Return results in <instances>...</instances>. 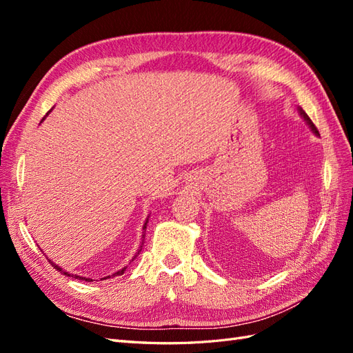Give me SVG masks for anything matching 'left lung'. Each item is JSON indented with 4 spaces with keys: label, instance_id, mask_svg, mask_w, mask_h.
Here are the masks:
<instances>
[{
    "label": "left lung",
    "instance_id": "1",
    "mask_svg": "<svg viewBox=\"0 0 353 353\" xmlns=\"http://www.w3.org/2000/svg\"><path fill=\"white\" fill-rule=\"evenodd\" d=\"M299 112H301V116L303 117V119H305V122L309 125V128H311V130H312V132L315 134V135H319V132H318V130H316V126L314 125V122L311 121V119H309V116L301 109V108H299Z\"/></svg>",
    "mask_w": 353,
    "mask_h": 353
}]
</instances>
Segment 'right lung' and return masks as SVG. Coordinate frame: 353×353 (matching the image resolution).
Returning <instances> with one entry per match:
<instances>
[{"mask_svg": "<svg viewBox=\"0 0 353 353\" xmlns=\"http://www.w3.org/2000/svg\"><path fill=\"white\" fill-rule=\"evenodd\" d=\"M147 222H148V219H147V221H145V223H144V227H143L144 230L147 228ZM141 248H143V245H141ZM140 252H141V249H140V250H138V253H137V254H140ZM137 254H135V258H137ZM135 258H134V259H135ZM48 262H50V263H51L52 266H54V268H56L57 271H60L61 274H65V275H68V276H73V279H77V280H85V281H88V283H90V281H92L91 279H85V276H81V275H77V274H74V275H73V274H69V272H66L65 270H61V268H60V266H57L56 263H52V261H48ZM125 270H126V268H122L121 271H117V272H114L113 275H109V276H104V279H103V280H105V279H110V276H116V275H122V274L125 272Z\"/></svg>", "mask_w": 353, "mask_h": 353, "instance_id": "obj_1", "label": "right lung"}]
</instances>
